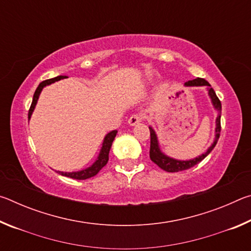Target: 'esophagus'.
<instances>
[{
    "mask_svg": "<svg viewBox=\"0 0 251 251\" xmlns=\"http://www.w3.org/2000/svg\"><path fill=\"white\" fill-rule=\"evenodd\" d=\"M143 121V115H139V114H134L131 115L128 120V124L130 126H135L136 124H138L139 122Z\"/></svg>",
    "mask_w": 251,
    "mask_h": 251,
    "instance_id": "1",
    "label": "esophagus"
}]
</instances>
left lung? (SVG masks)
<instances>
[{
	"label": "left lung",
	"mask_w": 251,
	"mask_h": 251,
	"mask_svg": "<svg viewBox=\"0 0 251 251\" xmlns=\"http://www.w3.org/2000/svg\"><path fill=\"white\" fill-rule=\"evenodd\" d=\"M185 86H206L207 91H208V95H209L210 100H211V104L214 106V108L218 112L217 118H216V128H215V139L214 143L211 144V146L208 147V150L203 152V154L199 155L198 157H195L193 159L189 160H179V159H175L172 158V157L167 156L166 154H164L160 150L159 146V141L158 137H157L156 131L154 130L151 126H150V130H151V150H150V157L151 161L157 165V166L160 167L164 171H166L168 173H176V172H181V171H186V169H189L194 167L195 165H197L201 163V161L205 158L208 154L214 150V147L217 144L218 139H219V135H220V117H222V103H220L219 99L216 95L215 91L212 90V87L210 86V84L207 82V80L202 79V78H196L193 80H188V82L185 83Z\"/></svg>",
	"instance_id": "1"
}]
</instances>
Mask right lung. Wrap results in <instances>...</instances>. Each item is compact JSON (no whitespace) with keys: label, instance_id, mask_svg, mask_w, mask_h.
<instances>
[{"label":"right lung","instance_id":"right-lung-1","mask_svg":"<svg viewBox=\"0 0 251 251\" xmlns=\"http://www.w3.org/2000/svg\"><path fill=\"white\" fill-rule=\"evenodd\" d=\"M63 78H65V76L59 75V76H57V77H54V78H50V79H46V80H43V82H42V83H40V85L36 88L35 93H34L31 107H29V110H28V121H29V118H31V116H32L34 109H35V106L37 104V100H39V97H40V94H41L42 90H43L45 86H48V85L53 84L55 82H57V80L63 79ZM116 134H117V130H112V131H109L108 134H106V136L104 137L103 144H101L100 154H99V156H97L96 160L91 165L90 167L82 169V171H78V172H72V173L56 172V173H58L59 175H62V176L70 177V178H73V179H79V180L87 179V178H91L93 176H95L96 174L99 173L100 169L105 166L106 164H107L108 154H109L110 147H112V144H113L114 138H115Z\"/></svg>","mask_w":251,"mask_h":251}]
</instances>
